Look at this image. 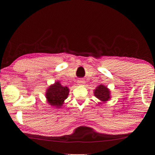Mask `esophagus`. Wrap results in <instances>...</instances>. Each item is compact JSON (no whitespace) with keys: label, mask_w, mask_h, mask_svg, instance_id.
<instances>
[{"label":"esophagus","mask_w":155,"mask_h":155,"mask_svg":"<svg viewBox=\"0 0 155 155\" xmlns=\"http://www.w3.org/2000/svg\"><path fill=\"white\" fill-rule=\"evenodd\" d=\"M78 84H79V85H82V84H84V83H85V82H84V80H82V79H80L78 81Z\"/></svg>","instance_id":"34e87169"}]
</instances>
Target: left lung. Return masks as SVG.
Segmentation results:
<instances>
[{
    "label": "left lung",
    "instance_id": "8db88e82",
    "mask_svg": "<svg viewBox=\"0 0 155 155\" xmlns=\"http://www.w3.org/2000/svg\"><path fill=\"white\" fill-rule=\"evenodd\" d=\"M94 96L97 99H99L101 101H102V102H106V101H107L111 98L110 90L107 87L103 85V84H100V85H99L95 89L94 91Z\"/></svg>",
    "mask_w": 155,
    "mask_h": 155
}]
</instances>
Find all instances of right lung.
<instances>
[{
    "instance_id": "1",
    "label": "right lung",
    "mask_w": 155,
    "mask_h": 155,
    "mask_svg": "<svg viewBox=\"0 0 155 155\" xmlns=\"http://www.w3.org/2000/svg\"><path fill=\"white\" fill-rule=\"evenodd\" d=\"M69 88L61 85L60 82L57 81L49 86L46 92V97L48 103L55 108H60L64 101L68 98Z\"/></svg>"
}]
</instances>
